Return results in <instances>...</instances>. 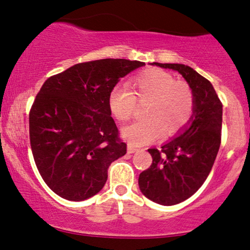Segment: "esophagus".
I'll return each instance as SVG.
<instances>
[{
    "mask_svg": "<svg viewBox=\"0 0 250 250\" xmlns=\"http://www.w3.org/2000/svg\"><path fill=\"white\" fill-rule=\"evenodd\" d=\"M137 150H139V148H136L133 145H128V153L129 154H133V153H135V151H137Z\"/></svg>",
    "mask_w": 250,
    "mask_h": 250,
    "instance_id": "1",
    "label": "esophagus"
}]
</instances>
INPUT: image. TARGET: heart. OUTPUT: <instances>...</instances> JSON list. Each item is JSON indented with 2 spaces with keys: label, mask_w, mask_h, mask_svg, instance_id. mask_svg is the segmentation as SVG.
Here are the masks:
<instances>
[{
  "label": "heart",
  "mask_w": 250,
  "mask_h": 250,
  "mask_svg": "<svg viewBox=\"0 0 250 250\" xmlns=\"http://www.w3.org/2000/svg\"><path fill=\"white\" fill-rule=\"evenodd\" d=\"M125 87L111 89L108 97L109 110L120 122L133 119L137 102L147 103L146 120L122 129V136L131 145H147L162 136L173 135L191 121L195 111V96L190 85L175 80L168 71L157 68L146 69L130 80Z\"/></svg>",
  "instance_id": "b5f03b06"
}]
</instances>
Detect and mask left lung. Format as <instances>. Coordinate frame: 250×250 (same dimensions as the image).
Instances as JSON below:
<instances>
[{"mask_svg":"<svg viewBox=\"0 0 250 250\" xmlns=\"http://www.w3.org/2000/svg\"><path fill=\"white\" fill-rule=\"evenodd\" d=\"M185 77L195 96V111L188 128L161 148L148 151L150 167L140 174L139 186L149 200L173 206L199 190L213 168L221 145L222 102L206 77L179 63H157Z\"/></svg>","mask_w":250,"mask_h":250,"instance_id":"obj_1","label":"left lung"}]
</instances>
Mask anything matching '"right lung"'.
Listing matches in <instances>:
<instances>
[{
    "instance_id": "obj_1",
    "label": "right lung",
    "mask_w": 250,
    "mask_h": 250,
    "mask_svg": "<svg viewBox=\"0 0 250 250\" xmlns=\"http://www.w3.org/2000/svg\"><path fill=\"white\" fill-rule=\"evenodd\" d=\"M142 65L125 59L82 62L43 83L29 111L30 147L40 175L59 196H94L111 162L127 153L108 97L121 77Z\"/></svg>"
}]
</instances>
